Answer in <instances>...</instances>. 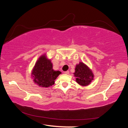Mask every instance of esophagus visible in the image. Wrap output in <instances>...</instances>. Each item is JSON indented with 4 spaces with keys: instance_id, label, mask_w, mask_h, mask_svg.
Segmentation results:
<instances>
[{
    "instance_id": "1",
    "label": "esophagus",
    "mask_w": 128,
    "mask_h": 128,
    "mask_svg": "<svg viewBox=\"0 0 128 128\" xmlns=\"http://www.w3.org/2000/svg\"><path fill=\"white\" fill-rule=\"evenodd\" d=\"M64 73L65 74H68L69 73V71L67 70V71H66V72H64Z\"/></svg>"
}]
</instances>
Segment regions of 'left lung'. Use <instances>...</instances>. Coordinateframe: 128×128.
<instances>
[{"label": "left lung", "mask_w": 128, "mask_h": 128, "mask_svg": "<svg viewBox=\"0 0 128 128\" xmlns=\"http://www.w3.org/2000/svg\"><path fill=\"white\" fill-rule=\"evenodd\" d=\"M76 77V82L81 86L89 85L94 79V74L88 67L82 62L77 64L75 68V72L73 73Z\"/></svg>", "instance_id": "1"}]
</instances>
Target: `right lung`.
Here are the masks:
<instances>
[{
    "label": "right lung",
    "instance_id": "add662e5",
    "mask_svg": "<svg viewBox=\"0 0 128 128\" xmlns=\"http://www.w3.org/2000/svg\"><path fill=\"white\" fill-rule=\"evenodd\" d=\"M61 72L54 70L52 64L46 55L41 56L34 66L32 73L33 81L40 87L48 88L55 84V80Z\"/></svg>",
    "mask_w": 128,
    "mask_h": 128
}]
</instances>
